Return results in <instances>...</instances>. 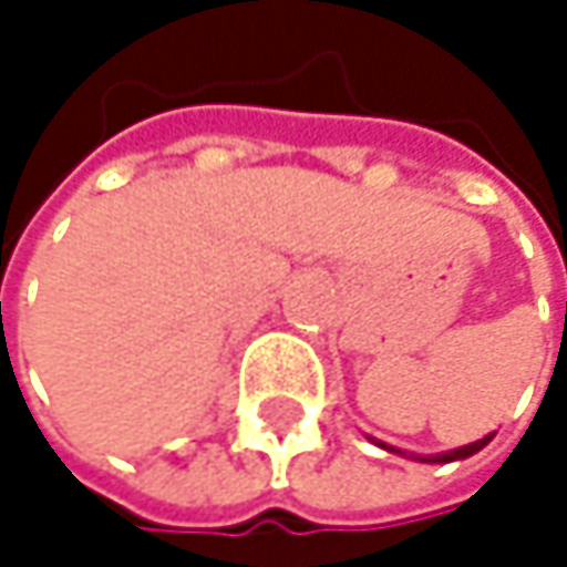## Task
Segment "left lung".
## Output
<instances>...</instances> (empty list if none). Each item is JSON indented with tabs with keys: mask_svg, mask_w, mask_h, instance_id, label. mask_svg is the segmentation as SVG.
Listing matches in <instances>:
<instances>
[{
	"mask_svg": "<svg viewBox=\"0 0 567 567\" xmlns=\"http://www.w3.org/2000/svg\"><path fill=\"white\" fill-rule=\"evenodd\" d=\"M496 433H489V436H483V440H476V443H470V446H460V450H450V453H443V456H433V463H450V460H466V456H473V453H480L489 440H493ZM384 446V443H381Z\"/></svg>",
	"mask_w": 567,
	"mask_h": 567,
	"instance_id": "left-lung-1",
	"label": "left lung"
}]
</instances>
